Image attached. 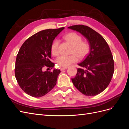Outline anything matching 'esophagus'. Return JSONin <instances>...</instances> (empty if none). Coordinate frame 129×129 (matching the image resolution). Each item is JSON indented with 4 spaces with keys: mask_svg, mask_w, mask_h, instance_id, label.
Returning <instances> with one entry per match:
<instances>
[{
    "mask_svg": "<svg viewBox=\"0 0 129 129\" xmlns=\"http://www.w3.org/2000/svg\"><path fill=\"white\" fill-rule=\"evenodd\" d=\"M68 67H62L61 68V71H63V70H65L66 69H67Z\"/></svg>",
    "mask_w": 129,
    "mask_h": 129,
    "instance_id": "obj_1",
    "label": "esophagus"
}]
</instances>
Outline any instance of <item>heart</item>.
I'll return each mask as SVG.
<instances>
[{"instance_id": "b5f03b06", "label": "heart", "mask_w": 129, "mask_h": 129, "mask_svg": "<svg viewBox=\"0 0 129 129\" xmlns=\"http://www.w3.org/2000/svg\"><path fill=\"white\" fill-rule=\"evenodd\" d=\"M64 39L72 46V53L74 54L68 56L61 55L57 58V63L61 67H67L75 63L78 61L77 56L80 58H84L88 55L90 50L89 43L86 41L82 40V37L76 33H68L64 37ZM58 45L59 41L57 39L54 40L51 45L50 51L54 56H57L59 54Z\"/></svg>"}]
</instances>
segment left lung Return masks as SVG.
<instances>
[{"mask_svg": "<svg viewBox=\"0 0 129 129\" xmlns=\"http://www.w3.org/2000/svg\"><path fill=\"white\" fill-rule=\"evenodd\" d=\"M68 28L76 30L87 38L90 52L78 64L76 76L72 79L73 84L83 94L93 96L107 88L114 72V61L109 46L103 37L87 26L78 25Z\"/></svg>", "mask_w": 129, "mask_h": 129, "instance_id": "8db88e82", "label": "left lung"}]
</instances>
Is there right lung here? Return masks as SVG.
<instances>
[{
    "label": "right lung",
    "instance_id": "obj_1",
    "mask_svg": "<svg viewBox=\"0 0 129 129\" xmlns=\"http://www.w3.org/2000/svg\"><path fill=\"white\" fill-rule=\"evenodd\" d=\"M64 28L41 30L24 42L17 55L15 76L27 94L40 97L55 87L60 69L43 72L45 66L52 69L50 47L54 39Z\"/></svg>",
    "mask_w": 129,
    "mask_h": 129
}]
</instances>
